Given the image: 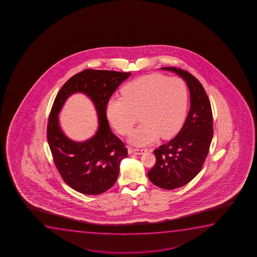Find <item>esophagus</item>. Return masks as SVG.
Masks as SVG:
<instances>
[{"label":"esophagus","mask_w":257,"mask_h":257,"mask_svg":"<svg viewBox=\"0 0 257 257\" xmlns=\"http://www.w3.org/2000/svg\"><path fill=\"white\" fill-rule=\"evenodd\" d=\"M148 151L147 148H134L132 150L134 155H141L142 154H145L146 152Z\"/></svg>","instance_id":"1"}]
</instances>
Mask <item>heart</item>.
<instances>
[{
    "label": "heart",
    "mask_w": 257,
    "mask_h": 257,
    "mask_svg": "<svg viewBox=\"0 0 257 257\" xmlns=\"http://www.w3.org/2000/svg\"><path fill=\"white\" fill-rule=\"evenodd\" d=\"M122 97L109 99L106 115L122 135H129L137 122L131 141L139 146L151 144L160 136L169 139L183 125L188 106L185 82L179 77L152 74L128 82L121 89Z\"/></svg>",
    "instance_id": "b5f03b06"
}]
</instances>
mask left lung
<instances>
[{
	"label": "left lung",
	"instance_id": "left-lung-1",
	"mask_svg": "<svg viewBox=\"0 0 257 257\" xmlns=\"http://www.w3.org/2000/svg\"><path fill=\"white\" fill-rule=\"evenodd\" d=\"M161 68L183 78L190 95L185 123L176 137L155 149L156 162L148 173L156 186L174 190L190 183L204 165L213 136V118L210 100L197 78L181 68Z\"/></svg>",
	"mask_w": 257,
	"mask_h": 257
}]
</instances>
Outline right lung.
<instances>
[{
    "mask_svg": "<svg viewBox=\"0 0 257 257\" xmlns=\"http://www.w3.org/2000/svg\"><path fill=\"white\" fill-rule=\"evenodd\" d=\"M131 74L86 69L71 77L53 102L47 124L50 150L64 182L80 193L98 195L110 189L119 174L120 162L127 157V148L109 128L106 106L114 91ZM75 92H83L92 99L99 117L95 135L83 143L68 139L58 122L63 103Z\"/></svg>",
    "mask_w": 257,
    "mask_h": 257,
    "instance_id": "1",
    "label": "right lung"
}]
</instances>
